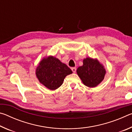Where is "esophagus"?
I'll list each match as a JSON object with an SVG mask.
<instances>
[{
	"mask_svg": "<svg viewBox=\"0 0 132 132\" xmlns=\"http://www.w3.org/2000/svg\"><path fill=\"white\" fill-rule=\"evenodd\" d=\"M71 70H72V71L73 73H75L76 71V68H71Z\"/></svg>",
	"mask_w": 132,
	"mask_h": 132,
	"instance_id": "esophagus-1",
	"label": "esophagus"
}]
</instances>
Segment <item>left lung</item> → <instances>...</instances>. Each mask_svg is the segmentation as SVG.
<instances>
[{"instance_id": "obj_1", "label": "left lung", "mask_w": 132, "mask_h": 132, "mask_svg": "<svg viewBox=\"0 0 132 132\" xmlns=\"http://www.w3.org/2000/svg\"><path fill=\"white\" fill-rule=\"evenodd\" d=\"M82 82L88 87H94L104 79L106 71L97 59L87 57L83 60V65L77 70Z\"/></svg>"}]
</instances>
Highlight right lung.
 <instances>
[{"label": "right lung", "mask_w": 132, "mask_h": 132, "mask_svg": "<svg viewBox=\"0 0 132 132\" xmlns=\"http://www.w3.org/2000/svg\"><path fill=\"white\" fill-rule=\"evenodd\" d=\"M72 71L57 58L49 56L40 62L36 70V75L39 82L50 90L59 88L67 75Z\"/></svg>", "instance_id": "1"}]
</instances>
